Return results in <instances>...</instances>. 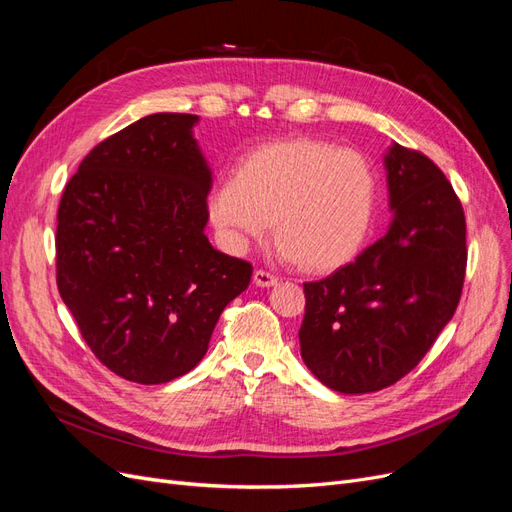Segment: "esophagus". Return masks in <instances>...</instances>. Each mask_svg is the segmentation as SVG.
<instances>
[{
    "label": "esophagus",
    "instance_id": "obj_1",
    "mask_svg": "<svg viewBox=\"0 0 512 512\" xmlns=\"http://www.w3.org/2000/svg\"><path fill=\"white\" fill-rule=\"evenodd\" d=\"M254 284H256L258 288H271V286L277 284V277L271 275V273H267V271L258 269V271H254Z\"/></svg>",
    "mask_w": 512,
    "mask_h": 512
}]
</instances>
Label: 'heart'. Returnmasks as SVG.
Here are the masks:
<instances>
[{
    "label": "heart",
    "mask_w": 512,
    "mask_h": 512,
    "mask_svg": "<svg viewBox=\"0 0 512 512\" xmlns=\"http://www.w3.org/2000/svg\"><path fill=\"white\" fill-rule=\"evenodd\" d=\"M378 177L361 151L316 138L258 147L213 185L207 213L226 250L243 254L275 230L280 256L327 273L361 252L374 224Z\"/></svg>",
    "instance_id": "1"
}]
</instances>
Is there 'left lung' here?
I'll return each mask as SVG.
<instances>
[{
  "label": "left lung",
  "instance_id": "left-lung-1",
  "mask_svg": "<svg viewBox=\"0 0 512 512\" xmlns=\"http://www.w3.org/2000/svg\"><path fill=\"white\" fill-rule=\"evenodd\" d=\"M386 235L320 282L303 284L301 356L329 389L374 393L418 365L451 322L466 275V218L423 153H384Z\"/></svg>",
  "mask_w": 512,
  "mask_h": 512
}]
</instances>
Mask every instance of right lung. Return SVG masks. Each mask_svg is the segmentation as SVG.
Here are the masks:
<instances>
[{"label":"right lung","mask_w":512,"mask_h":512,"mask_svg":"<svg viewBox=\"0 0 512 512\" xmlns=\"http://www.w3.org/2000/svg\"><path fill=\"white\" fill-rule=\"evenodd\" d=\"M198 115L156 113L87 153L57 213V288L117 376L164 384L203 359L252 265L209 243Z\"/></svg>","instance_id":"right-lung-1"}]
</instances>
